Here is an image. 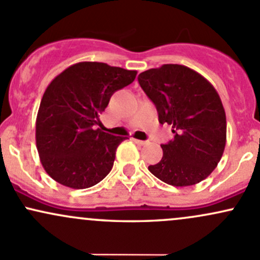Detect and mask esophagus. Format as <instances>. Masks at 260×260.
I'll list each match as a JSON object with an SVG mask.
<instances>
[{
    "instance_id": "esophagus-1",
    "label": "esophagus",
    "mask_w": 260,
    "mask_h": 260,
    "mask_svg": "<svg viewBox=\"0 0 260 260\" xmlns=\"http://www.w3.org/2000/svg\"><path fill=\"white\" fill-rule=\"evenodd\" d=\"M134 142H135L136 145H139V146H144V145L147 144V141H144V140H134Z\"/></svg>"
}]
</instances>
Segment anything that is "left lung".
Segmentation results:
<instances>
[{"mask_svg": "<svg viewBox=\"0 0 260 260\" xmlns=\"http://www.w3.org/2000/svg\"><path fill=\"white\" fill-rule=\"evenodd\" d=\"M155 104L160 124L172 125L174 139L161 145L164 156L150 172L172 186H191L216 169L225 146V113L216 89L197 72L165 64L138 77Z\"/></svg>", "mask_w": 260, "mask_h": 260, "instance_id": "8db88e82", "label": "left lung"}]
</instances>
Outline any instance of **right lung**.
<instances>
[{"mask_svg":"<svg viewBox=\"0 0 260 260\" xmlns=\"http://www.w3.org/2000/svg\"><path fill=\"white\" fill-rule=\"evenodd\" d=\"M135 77V71L83 62L52 80L38 110L36 141L41 162L53 180L82 189L107 177L125 138L96 129V125L111 95Z\"/></svg>","mask_w":260,"mask_h":260,"instance_id":"1","label":"right lung"}]
</instances>
